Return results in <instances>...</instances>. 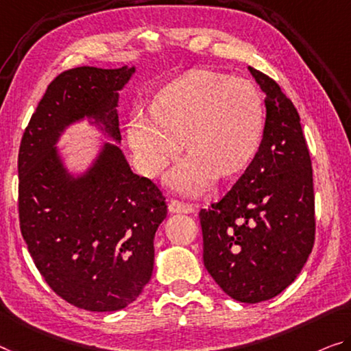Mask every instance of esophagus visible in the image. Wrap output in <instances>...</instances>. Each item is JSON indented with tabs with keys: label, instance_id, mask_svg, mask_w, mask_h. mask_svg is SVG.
Returning a JSON list of instances; mask_svg holds the SVG:
<instances>
[{
	"label": "esophagus",
	"instance_id": "esophagus-1",
	"mask_svg": "<svg viewBox=\"0 0 351 351\" xmlns=\"http://www.w3.org/2000/svg\"><path fill=\"white\" fill-rule=\"evenodd\" d=\"M196 207L193 204L179 201V199H171L169 201V212L172 213H193Z\"/></svg>",
	"mask_w": 351,
	"mask_h": 351
}]
</instances>
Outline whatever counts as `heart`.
I'll return each instance as SVG.
<instances>
[{"label": "heart", "instance_id": "heart-1", "mask_svg": "<svg viewBox=\"0 0 351 351\" xmlns=\"http://www.w3.org/2000/svg\"><path fill=\"white\" fill-rule=\"evenodd\" d=\"M149 114L134 112L127 139L143 174L154 177L180 152L190 155L171 172L177 190L194 194L217 177L247 169L262 143L265 106L261 90L245 78L197 70L165 86Z\"/></svg>", "mask_w": 351, "mask_h": 351}]
</instances>
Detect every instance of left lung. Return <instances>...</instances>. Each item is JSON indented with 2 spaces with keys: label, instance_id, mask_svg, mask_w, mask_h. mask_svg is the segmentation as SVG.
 Wrapping results in <instances>:
<instances>
[{
  "label": "left lung",
  "instance_id": "8db88e82",
  "mask_svg": "<svg viewBox=\"0 0 351 351\" xmlns=\"http://www.w3.org/2000/svg\"><path fill=\"white\" fill-rule=\"evenodd\" d=\"M250 72L265 93L261 147L199 219L210 276L230 298L261 303L289 287L304 267L315 240V196L298 111L273 78Z\"/></svg>",
  "mask_w": 351,
  "mask_h": 351
}]
</instances>
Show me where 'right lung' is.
<instances>
[{
  "label": "right lung",
  "mask_w": 351,
  "mask_h": 351,
  "mask_svg": "<svg viewBox=\"0 0 351 351\" xmlns=\"http://www.w3.org/2000/svg\"><path fill=\"white\" fill-rule=\"evenodd\" d=\"M134 67H75L48 84L19 150L20 230L53 292L80 309L119 311L150 281L154 239L168 206L160 188L105 144L84 177L70 179L55 143L70 122L93 116L121 141L117 90Z\"/></svg>",
  "instance_id": "right-lung-1"
}]
</instances>
